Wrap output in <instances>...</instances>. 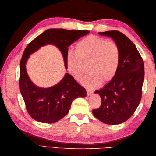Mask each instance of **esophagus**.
<instances>
[{
	"mask_svg": "<svg viewBox=\"0 0 156 156\" xmlns=\"http://www.w3.org/2000/svg\"><path fill=\"white\" fill-rule=\"evenodd\" d=\"M87 96H90L92 93H93V91L90 90V89H87Z\"/></svg>",
	"mask_w": 156,
	"mask_h": 156,
	"instance_id": "34e87169",
	"label": "esophagus"
}]
</instances>
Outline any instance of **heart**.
<instances>
[{"label": "heart", "instance_id": "b5f03b06", "mask_svg": "<svg viewBox=\"0 0 156 156\" xmlns=\"http://www.w3.org/2000/svg\"><path fill=\"white\" fill-rule=\"evenodd\" d=\"M120 58V49L115 41L90 35L77 43L74 53H68L66 66L69 74L80 80L87 64L88 72L81 79V82L92 88L101 82L105 83L115 77Z\"/></svg>", "mask_w": 156, "mask_h": 156}]
</instances>
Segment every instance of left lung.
Masks as SVG:
<instances>
[{"label":"left lung","mask_w":156,"mask_h":156,"mask_svg":"<svg viewBox=\"0 0 156 156\" xmlns=\"http://www.w3.org/2000/svg\"><path fill=\"white\" fill-rule=\"evenodd\" d=\"M111 37L120 49L121 58L117 74L101 90H96L101 97V105L93 109L96 118L108 125L122 123L133 115L142 96L144 64L135 44L118 31L99 32Z\"/></svg>","instance_id":"left-lung-1"}]
</instances>
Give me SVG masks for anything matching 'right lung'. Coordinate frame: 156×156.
<instances>
[{
	"instance_id": "1",
	"label": "right lung",
	"mask_w": 156,
	"mask_h": 156,
	"mask_svg": "<svg viewBox=\"0 0 156 156\" xmlns=\"http://www.w3.org/2000/svg\"><path fill=\"white\" fill-rule=\"evenodd\" d=\"M89 31L49 29L32 40L26 47L20 62V92L29 115L35 121L53 123L67 115L72 101L78 97L87 96L85 88L66 73L58 84L51 88L36 87L29 79L25 64L30 54L41 46L53 44L60 49L64 56L65 67L68 47L78 39L88 34Z\"/></svg>"
}]
</instances>
